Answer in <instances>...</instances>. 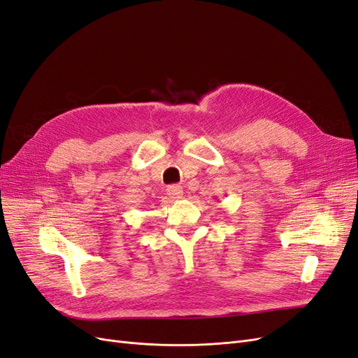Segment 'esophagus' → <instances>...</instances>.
<instances>
[{"instance_id":"obj_1","label":"esophagus","mask_w":358,"mask_h":358,"mask_svg":"<svg viewBox=\"0 0 358 358\" xmlns=\"http://www.w3.org/2000/svg\"><path fill=\"white\" fill-rule=\"evenodd\" d=\"M167 194L171 200H179L183 196V189L180 185H171L167 188Z\"/></svg>"}]
</instances>
